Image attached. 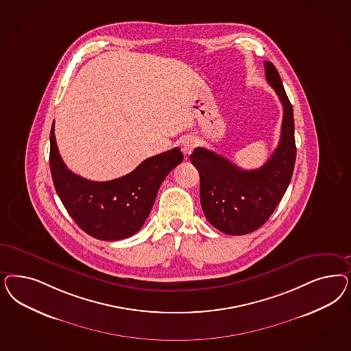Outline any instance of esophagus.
<instances>
[{
	"label": "esophagus",
	"mask_w": 351,
	"mask_h": 351,
	"mask_svg": "<svg viewBox=\"0 0 351 351\" xmlns=\"http://www.w3.org/2000/svg\"><path fill=\"white\" fill-rule=\"evenodd\" d=\"M196 146H197V142L196 139H193V136H186L181 141V149L184 155H190Z\"/></svg>",
	"instance_id": "esophagus-1"
}]
</instances>
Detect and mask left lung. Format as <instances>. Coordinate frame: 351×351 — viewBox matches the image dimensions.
<instances>
[{"instance_id":"1","label":"left lung","mask_w":351,"mask_h":351,"mask_svg":"<svg viewBox=\"0 0 351 351\" xmlns=\"http://www.w3.org/2000/svg\"><path fill=\"white\" fill-rule=\"evenodd\" d=\"M266 80L283 104L282 136L271 158L258 169H240L206 148L190 156L200 174V203L209 223L227 235H245L260 228L280 203L295 162L293 108L278 69L265 62Z\"/></svg>"}]
</instances>
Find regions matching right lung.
<instances>
[{"instance_id":"add662e5","label":"right lung","mask_w":351,"mask_h":351,"mask_svg":"<svg viewBox=\"0 0 351 351\" xmlns=\"http://www.w3.org/2000/svg\"><path fill=\"white\" fill-rule=\"evenodd\" d=\"M183 160L178 147L148 158L117 180L94 182L68 169L59 155L54 124L50 132V170L64 208L93 238L113 241L138 232L155 203L160 184Z\"/></svg>"}]
</instances>
